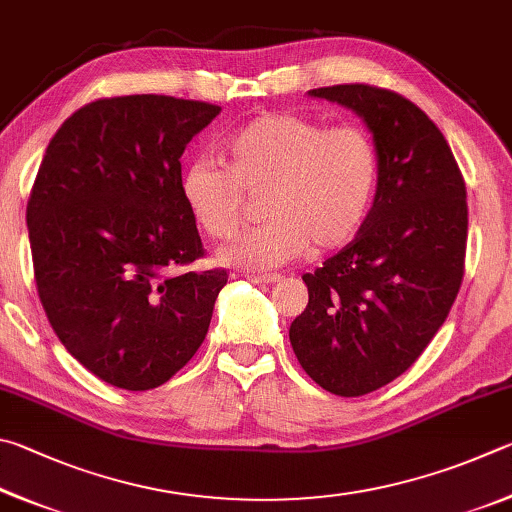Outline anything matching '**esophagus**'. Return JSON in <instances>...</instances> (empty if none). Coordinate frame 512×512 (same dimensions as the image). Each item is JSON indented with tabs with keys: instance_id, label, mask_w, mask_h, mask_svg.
Masks as SVG:
<instances>
[{
	"instance_id": "esophagus-1",
	"label": "esophagus",
	"mask_w": 512,
	"mask_h": 512,
	"mask_svg": "<svg viewBox=\"0 0 512 512\" xmlns=\"http://www.w3.org/2000/svg\"><path fill=\"white\" fill-rule=\"evenodd\" d=\"M247 279L251 283H263V285H270V283H276L281 279L279 274H247Z\"/></svg>"
}]
</instances>
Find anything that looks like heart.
<instances>
[{"instance_id": "b5f03b06", "label": "heart", "mask_w": 512, "mask_h": 512, "mask_svg": "<svg viewBox=\"0 0 512 512\" xmlns=\"http://www.w3.org/2000/svg\"><path fill=\"white\" fill-rule=\"evenodd\" d=\"M227 164L195 159L179 191L206 236L231 238L245 218V195L261 197L263 224L218 251L220 263L263 272L308 249L351 242L378 191L380 155L362 125L328 128L306 114H263L222 143Z\"/></svg>"}]
</instances>
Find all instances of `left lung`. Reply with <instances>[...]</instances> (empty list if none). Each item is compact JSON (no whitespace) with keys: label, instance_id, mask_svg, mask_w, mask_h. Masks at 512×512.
Wrapping results in <instances>:
<instances>
[{"label":"left lung","instance_id":"obj_1","mask_svg":"<svg viewBox=\"0 0 512 512\" xmlns=\"http://www.w3.org/2000/svg\"><path fill=\"white\" fill-rule=\"evenodd\" d=\"M308 96L353 110L380 155L369 218L351 245L303 274L310 299L290 326L303 371L357 398L405 373L450 315L468 242L465 182L443 132L405 96L360 83Z\"/></svg>","mask_w":512,"mask_h":512}]
</instances>
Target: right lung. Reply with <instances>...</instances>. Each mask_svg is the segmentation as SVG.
Returning a JSON list of instances; mask_svg holds the SVG:
<instances>
[{
	"label": "right lung",
	"instance_id": "obj_1",
	"mask_svg": "<svg viewBox=\"0 0 512 512\" xmlns=\"http://www.w3.org/2000/svg\"><path fill=\"white\" fill-rule=\"evenodd\" d=\"M218 105L134 94L80 107L53 134L26 204L35 285L62 346L128 391L168 382L202 346L227 272H195L179 182Z\"/></svg>",
	"mask_w": 512,
	"mask_h": 512
}]
</instances>
